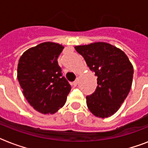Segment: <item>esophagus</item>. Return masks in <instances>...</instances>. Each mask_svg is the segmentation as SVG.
I'll list each match as a JSON object with an SVG mask.
<instances>
[{
    "mask_svg": "<svg viewBox=\"0 0 148 148\" xmlns=\"http://www.w3.org/2000/svg\"><path fill=\"white\" fill-rule=\"evenodd\" d=\"M77 84H78V80L77 79V80H75V81H74V82L72 83V84H73V85H74V87H76V86L77 85Z\"/></svg>",
    "mask_w": 148,
    "mask_h": 148,
    "instance_id": "1",
    "label": "esophagus"
}]
</instances>
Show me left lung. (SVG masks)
<instances>
[{
    "label": "left lung",
    "instance_id": "8db88e82",
    "mask_svg": "<svg viewBox=\"0 0 148 148\" xmlns=\"http://www.w3.org/2000/svg\"><path fill=\"white\" fill-rule=\"evenodd\" d=\"M75 50L97 77L96 90L86 97L88 108L96 117H110L130 92L133 66L124 52L108 43L76 46Z\"/></svg>",
    "mask_w": 148,
    "mask_h": 148
}]
</instances>
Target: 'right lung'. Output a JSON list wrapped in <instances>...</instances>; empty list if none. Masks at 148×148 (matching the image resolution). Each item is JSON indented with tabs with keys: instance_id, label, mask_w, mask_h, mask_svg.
Masks as SVG:
<instances>
[{
	"instance_id": "obj_1",
	"label": "right lung",
	"mask_w": 148,
	"mask_h": 148,
	"mask_svg": "<svg viewBox=\"0 0 148 148\" xmlns=\"http://www.w3.org/2000/svg\"><path fill=\"white\" fill-rule=\"evenodd\" d=\"M62 45L41 43L21 55L17 79L27 101L42 114H53L64 105L71 85L62 75L58 58Z\"/></svg>"
}]
</instances>
